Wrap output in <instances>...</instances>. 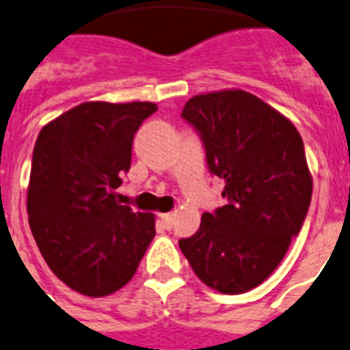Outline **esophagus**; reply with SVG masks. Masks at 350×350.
Wrapping results in <instances>:
<instances>
[{"label":"esophagus","instance_id":"esophagus-1","mask_svg":"<svg viewBox=\"0 0 350 350\" xmlns=\"http://www.w3.org/2000/svg\"><path fill=\"white\" fill-rule=\"evenodd\" d=\"M159 220H161V224H163L166 229H172V225H173L172 213H163V215H159Z\"/></svg>","mask_w":350,"mask_h":350}]
</instances>
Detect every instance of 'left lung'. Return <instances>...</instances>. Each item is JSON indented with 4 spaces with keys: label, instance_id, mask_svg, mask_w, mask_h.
<instances>
[{
    "label": "left lung",
    "instance_id": "left-lung-1",
    "mask_svg": "<svg viewBox=\"0 0 350 350\" xmlns=\"http://www.w3.org/2000/svg\"><path fill=\"white\" fill-rule=\"evenodd\" d=\"M182 118L198 130L229 202L204 213L178 247L204 284L245 293L279 267L304 224L313 193L304 143L288 118L241 89L196 94Z\"/></svg>",
    "mask_w": 350,
    "mask_h": 350
}]
</instances>
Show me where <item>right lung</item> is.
<instances>
[{"instance_id":"1","label":"right lung","mask_w":350,"mask_h":350,"mask_svg":"<svg viewBox=\"0 0 350 350\" xmlns=\"http://www.w3.org/2000/svg\"><path fill=\"white\" fill-rule=\"evenodd\" d=\"M152 102H85L42 126L31 159L28 221L51 272L71 290L105 297L134 277L155 216L118 202L134 134Z\"/></svg>"}]
</instances>
